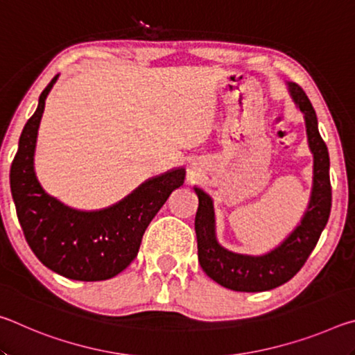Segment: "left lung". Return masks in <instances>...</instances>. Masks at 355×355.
<instances>
[{"mask_svg": "<svg viewBox=\"0 0 355 355\" xmlns=\"http://www.w3.org/2000/svg\"><path fill=\"white\" fill-rule=\"evenodd\" d=\"M290 92L299 110L304 112L307 125L309 146L313 152V191L304 219L277 249L261 257L239 255L220 248L214 235L213 202L199 188V208L196 213V235L199 263L208 277L233 291L258 293L286 284L304 266L313 252L326 227L332 207V186L329 177V152L318 131L316 112L302 87L290 83Z\"/></svg>", "mask_w": 355, "mask_h": 355, "instance_id": "8db88e82", "label": "left lung"}]
</instances>
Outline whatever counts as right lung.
<instances>
[{
    "label": "right lung",
    "mask_w": 355,
    "mask_h": 355,
    "mask_svg": "<svg viewBox=\"0 0 355 355\" xmlns=\"http://www.w3.org/2000/svg\"><path fill=\"white\" fill-rule=\"evenodd\" d=\"M56 78L40 94L10 166L17 218L29 248L51 271L73 280H106L135 260L148 224L183 184L184 169L148 180L127 199L101 211H76L48 196L35 178L33 159L45 98Z\"/></svg>",
    "instance_id": "add662e5"
}]
</instances>
